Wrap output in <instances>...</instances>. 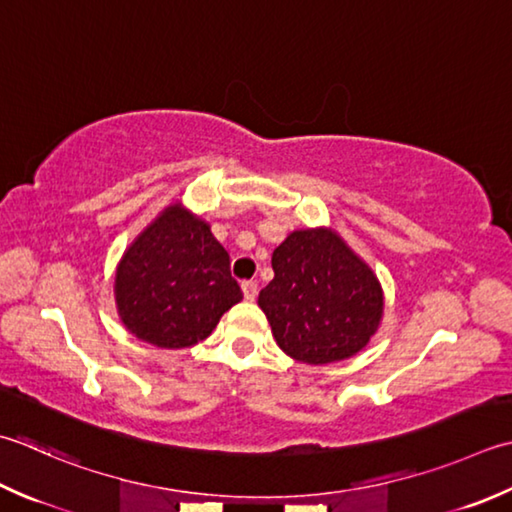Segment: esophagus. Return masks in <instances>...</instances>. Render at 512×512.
<instances>
[{"label": "esophagus", "mask_w": 512, "mask_h": 512, "mask_svg": "<svg viewBox=\"0 0 512 512\" xmlns=\"http://www.w3.org/2000/svg\"><path fill=\"white\" fill-rule=\"evenodd\" d=\"M242 293H244L246 302H253V299L257 297V282H244L242 284Z\"/></svg>", "instance_id": "1"}]
</instances>
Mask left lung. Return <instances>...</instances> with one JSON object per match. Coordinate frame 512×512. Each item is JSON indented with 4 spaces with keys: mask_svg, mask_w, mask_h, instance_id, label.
Here are the masks:
<instances>
[{
    "mask_svg": "<svg viewBox=\"0 0 512 512\" xmlns=\"http://www.w3.org/2000/svg\"><path fill=\"white\" fill-rule=\"evenodd\" d=\"M273 270L257 304L277 346L297 362H342L377 333L382 284L333 228L293 230L275 248Z\"/></svg>",
    "mask_w": 512,
    "mask_h": 512,
    "instance_id": "obj_1",
    "label": "left lung"
}]
</instances>
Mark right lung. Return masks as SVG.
I'll list each match as a JSON object with an SVG mask.
<instances>
[{"instance_id": "1", "label": "right lung", "mask_w": 512, "mask_h": 512, "mask_svg": "<svg viewBox=\"0 0 512 512\" xmlns=\"http://www.w3.org/2000/svg\"><path fill=\"white\" fill-rule=\"evenodd\" d=\"M242 302L230 257L210 226L182 204L164 208L126 248L115 273L122 324L157 348H188Z\"/></svg>"}]
</instances>
